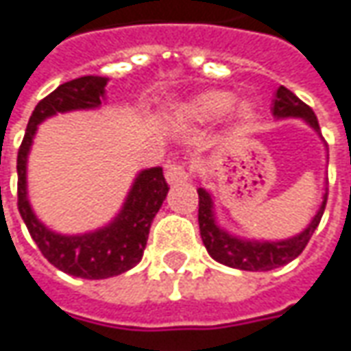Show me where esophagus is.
<instances>
[{"label": "esophagus", "mask_w": 351, "mask_h": 351, "mask_svg": "<svg viewBox=\"0 0 351 351\" xmlns=\"http://www.w3.org/2000/svg\"><path fill=\"white\" fill-rule=\"evenodd\" d=\"M165 176H167L169 184H178V182H184V180L190 178V171H188V167L184 163L175 161V163H171L167 167Z\"/></svg>", "instance_id": "esophagus-1"}]
</instances>
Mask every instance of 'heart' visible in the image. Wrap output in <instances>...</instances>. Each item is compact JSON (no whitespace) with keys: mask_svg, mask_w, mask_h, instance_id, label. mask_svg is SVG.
I'll return each mask as SVG.
<instances>
[{"mask_svg":"<svg viewBox=\"0 0 351 351\" xmlns=\"http://www.w3.org/2000/svg\"><path fill=\"white\" fill-rule=\"evenodd\" d=\"M233 103H235L233 93L208 91L194 99V103H192V112L198 116V118H202V120H215V118L223 116L225 112L233 106ZM250 112H252V108H250V104L248 103L237 104L235 114L239 116L241 120L248 118Z\"/></svg>","mask_w":351,"mask_h":351,"instance_id":"1","label":"heart"}]
</instances>
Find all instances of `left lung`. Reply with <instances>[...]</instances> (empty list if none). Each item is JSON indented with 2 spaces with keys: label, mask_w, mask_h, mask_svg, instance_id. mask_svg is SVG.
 <instances>
[{
  "label": "left lung",
  "mask_w": 351,
  "mask_h": 351,
  "mask_svg": "<svg viewBox=\"0 0 351 351\" xmlns=\"http://www.w3.org/2000/svg\"><path fill=\"white\" fill-rule=\"evenodd\" d=\"M274 116L278 118H287V116H299L303 120H307L311 126L319 132V120L313 112V108L305 104L297 95L289 91L287 87H280L276 93L272 106ZM326 198L328 192L324 194L322 206L319 208L317 215L313 217V221L301 235L287 239V241H278V243H258V241H243L237 237L227 235L221 231L215 221H213L212 212V198L210 194L199 188L198 190V223L202 241L208 248V252L212 254V258L221 262L225 266L239 268V270H247V272H268L274 268H280L287 262L295 260L311 241V237L315 233V229L319 227L320 217L326 208Z\"/></svg>",
  "instance_id": "1"
}]
</instances>
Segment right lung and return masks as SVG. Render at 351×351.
<instances>
[{
  "instance_id": "add662e5",
  "label": "right lung",
  "mask_w": 351,
  "mask_h": 351,
  "mask_svg": "<svg viewBox=\"0 0 351 351\" xmlns=\"http://www.w3.org/2000/svg\"><path fill=\"white\" fill-rule=\"evenodd\" d=\"M104 87L106 77L85 75L67 81L44 97L32 110L17 153V208L32 241L40 248L44 258L54 264L58 270L83 280H104L120 276L138 264L147 245L153 217L159 212L169 192L161 167L141 171L128 194L120 215L108 227L87 235H58L46 229L32 213L27 199V155L36 126L56 112L99 106Z\"/></svg>"
}]
</instances>
